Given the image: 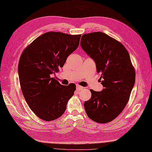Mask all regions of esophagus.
<instances>
[{"label": "esophagus", "mask_w": 152, "mask_h": 152, "mask_svg": "<svg viewBox=\"0 0 152 152\" xmlns=\"http://www.w3.org/2000/svg\"><path fill=\"white\" fill-rule=\"evenodd\" d=\"M83 88V87L80 86V85H76V90H77V91H81V90H82Z\"/></svg>", "instance_id": "34e87169"}]
</instances>
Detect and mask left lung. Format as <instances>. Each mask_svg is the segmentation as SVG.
Segmentation results:
<instances>
[{"label": "left lung", "mask_w": 152, "mask_h": 152, "mask_svg": "<svg viewBox=\"0 0 152 152\" xmlns=\"http://www.w3.org/2000/svg\"><path fill=\"white\" fill-rule=\"evenodd\" d=\"M80 45L96 65L104 88L91 89V98L84 103L85 112L92 120L107 123L116 118L125 107L135 80V70L124 46L102 32L85 34Z\"/></svg>", "instance_id": "8db88e82"}]
</instances>
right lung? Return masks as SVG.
Returning <instances> with one entry per match:
<instances>
[{"label": "right lung", "instance_id": "1", "mask_svg": "<svg viewBox=\"0 0 152 152\" xmlns=\"http://www.w3.org/2000/svg\"><path fill=\"white\" fill-rule=\"evenodd\" d=\"M81 34L48 32L36 38L22 53L18 77L23 96L39 118L49 121L64 113L75 84L61 85L51 77L77 48Z\"/></svg>", "mask_w": 152, "mask_h": 152}]
</instances>
